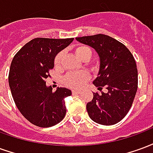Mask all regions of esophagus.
<instances>
[{
	"label": "esophagus",
	"instance_id": "obj_1",
	"mask_svg": "<svg viewBox=\"0 0 153 153\" xmlns=\"http://www.w3.org/2000/svg\"><path fill=\"white\" fill-rule=\"evenodd\" d=\"M72 93H73V94H79V93H81V91H79V90L73 89L72 90Z\"/></svg>",
	"mask_w": 153,
	"mask_h": 153
}]
</instances>
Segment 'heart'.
Returning a JSON list of instances; mask_svg holds the SVG:
<instances>
[{
	"label": "heart",
	"mask_w": 153,
	"mask_h": 153,
	"mask_svg": "<svg viewBox=\"0 0 153 153\" xmlns=\"http://www.w3.org/2000/svg\"><path fill=\"white\" fill-rule=\"evenodd\" d=\"M75 53H76L77 56L82 60L83 58L88 56L91 57L92 51L88 47L81 46L75 50ZM62 56H63L62 52L57 54V56L55 58V61H54L56 66L60 65ZM88 78H89V74L86 72H71L65 76L64 83L65 85L70 87V88H79L88 79Z\"/></svg>",
	"instance_id": "heart-1"
}]
</instances>
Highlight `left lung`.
I'll use <instances>...</instances> for the list:
<instances>
[{
	"label": "left lung",
	"instance_id": "left-lung-1",
	"mask_svg": "<svg viewBox=\"0 0 153 153\" xmlns=\"http://www.w3.org/2000/svg\"><path fill=\"white\" fill-rule=\"evenodd\" d=\"M76 40L95 49L100 58L99 72L93 84L101 93H93L87 111L96 123L115 125L127 115L138 89L134 58L124 44L107 35L85 36ZM104 86L108 90L106 94L101 92Z\"/></svg>",
	"mask_w": 153,
	"mask_h": 153
}]
</instances>
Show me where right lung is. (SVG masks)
<instances>
[{"instance_id":"add662e5","label":"right lung","mask_w":153,"mask_h":153,"mask_svg":"<svg viewBox=\"0 0 153 153\" xmlns=\"http://www.w3.org/2000/svg\"><path fill=\"white\" fill-rule=\"evenodd\" d=\"M74 38H37L26 43L12 60L9 85L16 106L34 125L47 128L60 123L66 114L65 97L71 91L57 88L52 92L46 79L54 68L55 57L68 47Z\"/></svg>"}]
</instances>
